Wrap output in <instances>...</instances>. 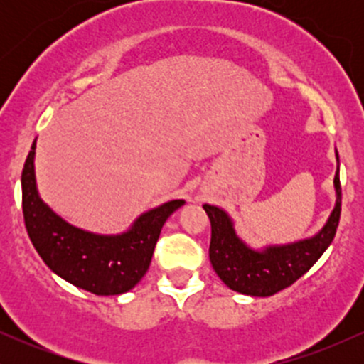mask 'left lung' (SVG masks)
<instances>
[{"label": "left lung", "mask_w": 364, "mask_h": 364, "mask_svg": "<svg viewBox=\"0 0 364 364\" xmlns=\"http://www.w3.org/2000/svg\"><path fill=\"white\" fill-rule=\"evenodd\" d=\"M336 159L337 171L333 178L336 207L323 228L315 236L306 237V240L255 250L237 236L235 223L228 212L208 203L203 205L212 225L208 257H210L215 274L229 289L246 296L267 298L289 287L315 265L332 243L337 225H339L342 195L337 150Z\"/></svg>", "instance_id": "8db88e82"}]
</instances>
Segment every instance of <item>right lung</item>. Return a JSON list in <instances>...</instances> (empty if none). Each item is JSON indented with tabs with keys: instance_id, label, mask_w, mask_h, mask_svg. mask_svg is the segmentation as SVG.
I'll return each mask as SVG.
<instances>
[{
	"instance_id": "obj_1",
	"label": "right lung",
	"mask_w": 364,
	"mask_h": 364,
	"mask_svg": "<svg viewBox=\"0 0 364 364\" xmlns=\"http://www.w3.org/2000/svg\"><path fill=\"white\" fill-rule=\"evenodd\" d=\"M34 157L36 140L22 171V208L39 257L54 274L92 294L114 296L133 289L149 270L162 225L185 200H171L144 212L121 235H95L66 223L43 202Z\"/></svg>"
}]
</instances>
